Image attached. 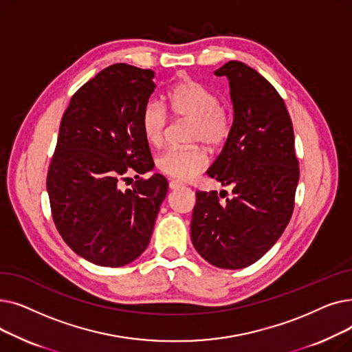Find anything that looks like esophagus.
I'll return each instance as SVG.
<instances>
[{
  "instance_id": "obj_1",
  "label": "esophagus",
  "mask_w": 352,
  "mask_h": 352,
  "mask_svg": "<svg viewBox=\"0 0 352 352\" xmlns=\"http://www.w3.org/2000/svg\"><path fill=\"white\" fill-rule=\"evenodd\" d=\"M170 190H177V188H179V187H182V184L179 182V181H175V179H171L170 181Z\"/></svg>"
}]
</instances>
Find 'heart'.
<instances>
[{
    "instance_id": "b5f03b06",
    "label": "heart",
    "mask_w": 352,
    "mask_h": 352,
    "mask_svg": "<svg viewBox=\"0 0 352 352\" xmlns=\"http://www.w3.org/2000/svg\"><path fill=\"white\" fill-rule=\"evenodd\" d=\"M165 101L175 118L191 120L188 141L204 142L211 150H217L228 140L232 129L231 111L204 84L191 78L181 80L166 92ZM141 126L146 142L161 146L168 129L165 108L158 102L146 104L141 116ZM207 164V153L199 145L170 148L157 158L158 171L179 181L194 178Z\"/></svg>"
}]
</instances>
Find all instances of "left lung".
Returning <instances> with one entry per match:
<instances>
[{
    "label": "left lung",
    "instance_id": "obj_1",
    "mask_svg": "<svg viewBox=\"0 0 352 352\" xmlns=\"http://www.w3.org/2000/svg\"><path fill=\"white\" fill-rule=\"evenodd\" d=\"M215 76L230 80L231 134L207 174L232 186V198L197 191L191 239L210 264L239 270L254 264L288 226L300 165L294 128L283 97L254 68L230 61ZM227 194V191H226Z\"/></svg>",
    "mask_w": 352,
    "mask_h": 352
}]
</instances>
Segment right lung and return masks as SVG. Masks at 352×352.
Returning <instances> with one entry per match:
<instances>
[{
    "mask_svg": "<svg viewBox=\"0 0 352 352\" xmlns=\"http://www.w3.org/2000/svg\"><path fill=\"white\" fill-rule=\"evenodd\" d=\"M154 72L109 65L87 81L64 111L47 174L54 224L87 261L121 267L150 244L168 182L153 170L141 116L155 89ZM138 179L131 190L120 182Z\"/></svg>",
    "mask_w": 352,
    "mask_h": 352,
    "instance_id": "add662e5",
    "label": "right lung"
}]
</instances>
